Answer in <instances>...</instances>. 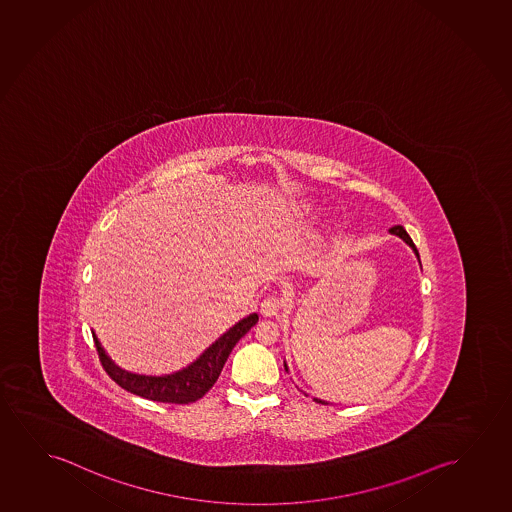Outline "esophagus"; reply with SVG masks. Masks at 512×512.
Listing matches in <instances>:
<instances>
[{"label":"esophagus","instance_id":"esophagus-1","mask_svg":"<svg viewBox=\"0 0 512 512\" xmlns=\"http://www.w3.org/2000/svg\"><path fill=\"white\" fill-rule=\"evenodd\" d=\"M283 306H285V303H283L282 297L273 294V296H267L266 299L260 303V312H262L264 317H273V315H276V313L282 310Z\"/></svg>","mask_w":512,"mask_h":512}]
</instances>
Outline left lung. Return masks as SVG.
I'll return each mask as SVG.
<instances>
[{
	"instance_id": "8db88e82",
	"label": "left lung",
	"mask_w": 512,
	"mask_h": 512,
	"mask_svg": "<svg viewBox=\"0 0 512 512\" xmlns=\"http://www.w3.org/2000/svg\"><path fill=\"white\" fill-rule=\"evenodd\" d=\"M389 232H391V234H394V236L401 237V239H403V241H405V243H407V245L410 246L412 250H414L415 255H417V259H419V252H417V248H415L414 241H412V237L408 236L407 230L403 229L401 225H394V227H391V229H389ZM285 370H287V364H285ZM315 401H317V403H322V405H327L326 401Z\"/></svg>"
}]
</instances>
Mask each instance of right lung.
I'll use <instances>...</instances> for the list:
<instances>
[{
  "label": "right lung",
  "instance_id": "add662e5",
  "mask_svg": "<svg viewBox=\"0 0 512 512\" xmlns=\"http://www.w3.org/2000/svg\"><path fill=\"white\" fill-rule=\"evenodd\" d=\"M257 320H259L257 313H252L246 319L239 320L236 326L230 327L229 331L220 336L208 350H204V354L197 361H193L190 366H186L181 371L163 375V377L135 375L130 371L121 370L107 357L95 334H93V340H95L98 357L104 366L105 373L119 387H123L128 393L146 398V400L188 405V403L200 400L211 387L215 386L230 352L236 347L237 341L241 340L257 324Z\"/></svg>",
  "mask_w": 512,
  "mask_h": 512
}]
</instances>
